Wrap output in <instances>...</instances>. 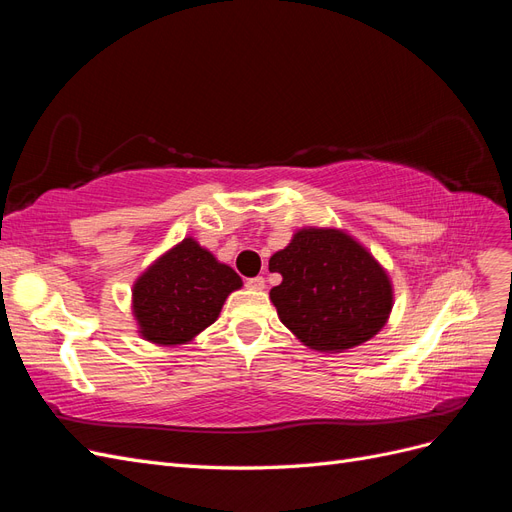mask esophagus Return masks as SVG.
I'll use <instances>...</instances> for the list:
<instances>
[{
    "label": "esophagus",
    "instance_id": "34e87169",
    "mask_svg": "<svg viewBox=\"0 0 512 512\" xmlns=\"http://www.w3.org/2000/svg\"><path fill=\"white\" fill-rule=\"evenodd\" d=\"M265 284H267L265 277H260V275H258V277H252V280L245 282V286L250 288V290H265Z\"/></svg>",
    "mask_w": 512,
    "mask_h": 512
}]
</instances>
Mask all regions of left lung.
I'll return each instance as SVG.
<instances>
[{"label":"left lung","mask_w":512,"mask_h":512,"mask_svg":"<svg viewBox=\"0 0 512 512\" xmlns=\"http://www.w3.org/2000/svg\"><path fill=\"white\" fill-rule=\"evenodd\" d=\"M282 275L269 299L307 348L344 352L369 342L393 309V284L363 243L342 228L305 226L269 260Z\"/></svg>","instance_id":"left-lung-1"}]
</instances>
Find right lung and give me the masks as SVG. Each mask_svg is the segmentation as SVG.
I'll list each match as a JSON object with an SVG mask.
<instances>
[{"instance_id":"right-lung-1","label":"right lung","mask_w":512,"mask_h":512,"mask_svg":"<svg viewBox=\"0 0 512 512\" xmlns=\"http://www.w3.org/2000/svg\"><path fill=\"white\" fill-rule=\"evenodd\" d=\"M241 277L194 237H185L136 277L132 314L138 335L158 346H181L218 320Z\"/></svg>"}]
</instances>
